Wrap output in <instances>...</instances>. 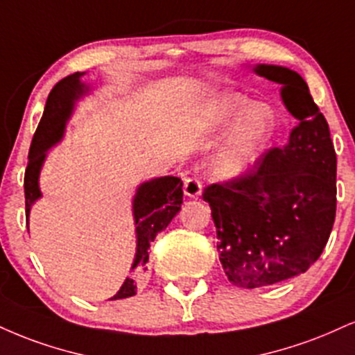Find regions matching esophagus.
<instances>
[{"instance_id": "34e87169", "label": "esophagus", "mask_w": 355, "mask_h": 355, "mask_svg": "<svg viewBox=\"0 0 355 355\" xmlns=\"http://www.w3.org/2000/svg\"><path fill=\"white\" fill-rule=\"evenodd\" d=\"M183 193L189 198H198L202 195V183H200L198 178H187L183 182Z\"/></svg>"}]
</instances>
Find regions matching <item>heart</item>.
<instances>
[{"label": "heart", "instance_id": "b5f03b06", "mask_svg": "<svg viewBox=\"0 0 355 355\" xmlns=\"http://www.w3.org/2000/svg\"><path fill=\"white\" fill-rule=\"evenodd\" d=\"M276 114L264 102H253L241 94L215 96L200 109L196 127L203 132H218L233 123L213 162L216 177L240 178L253 168L276 129Z\"/></svg>", "mask_w": 355, "mask_h": 355}]
</instances>
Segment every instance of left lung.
Here are the masks:
<instances>
[{"label": "left lung", "mask_w": 355, "mask_h": 355, "mask_svg": "<svg viewBox=\"0 0 355 355\" xmlns=\"http://www.w3.org/2000/svg\"><path fill=\"white\" fill-rule=\"evenodd\" d=\"M253 72L281 85V99L297 125L288 142L264 153L253 170L203 191L225 275L246 289L309 270L331 234L337 193L331 132L306 80L275 64H256Z\"/></svg>", "instance_id": "8db88e82"}]
</instances>
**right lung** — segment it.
Here are the masks:
<instances>
[{
    "mask_svg": "<svg viewBox=\"0 0 355 355\" xmlns=\"http://www.w3.org/2000/svg\"><path fill=\"white\" fill-rule=\"evenodd\" d=\"M85 72H74L59 80L46 102L40 125L34 132L24 173V198H26V223L29 225L31 207L41 198L40 175L48 150L62 140L66 125L72 117L76 104L91 92V87L80 78ZM183 183L178 177H159L140 183L132 200V215L135 225V256L130 276L125 277L117 294L110 300H123L137 294V279L147 270L148 248L157 233L165 230L183 203Z\"/></svg>",
    "mask_w": 355,
    "mask_h": 355,
    "instance_id": "1",
    "label": "right lung"
}]
</instances>
